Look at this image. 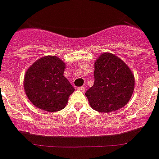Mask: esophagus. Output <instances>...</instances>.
Returning <instances> with one entry per match:
<instances>
[{
  "instance_id": "34e87169",
  "label": "esophagus",
  "mask_w": 159,
  "mask_h": 159,
  "mask_svg": "<svg viewBox=\"0 0 159 159\" xmlns=\"http://www.w3.org/2000/svg\"><path fill=\"white\" fill-rule=\"evenodd\" d=\"M78 91H80L81 92H84V91H86V87L85 86H80L79 88H78Z\"/></svg>"
}]
</instances>
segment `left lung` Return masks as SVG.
Wrapping results in <instances>:
<instances>
[{"label": "left lung", "instance_id": "obj_1", "mask_svg": "<svg viewBox=\"0 0 159 159\" xmlns=\"http://www.w3.org/2000/svg\"><path fill=\"white\" fill-rule=\"evenodd\" d=\"M95 82L86 92L94 110L109 113L124 107L135 87L132 72L122 59L111 53H104L95 63Z\"/></svg>", "mask_w": 159, "mask_h": 159}]
</instances>
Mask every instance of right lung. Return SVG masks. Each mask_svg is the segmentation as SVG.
<instances>
[{"instance_id":"add662e5","label":"right lung","mask_w":159,"mask_h":159,"mask_svg":"<svg viewBox=\"0 0 159 159\" xmlns=\"http://www.w3.org/2000/svg\"><path fill=\"white\" fill-rule=\"evenodd\" d=\"M65 64L56 56H45L26 72L24 86L33 104L41 110L56 112L66 106L74 88L64 76Z\"/></svg>"}]
</instances>
